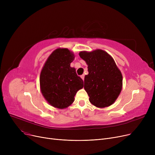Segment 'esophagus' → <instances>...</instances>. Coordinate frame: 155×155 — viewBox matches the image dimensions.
<instances>
[{
    "label": "esophagus",
    "mask_w": 155,
    "mask_h": 155,
    "mask_svg": "<svg viewBox=\"0 0 155 155\" xmlns=\"http://www.w3.org/2000/svg\"><path fill=\"white\" fill-rule=\"evenodd\" d=\"M80 77H81V78H82L83 80H84V78H85V75H81V76H80Z\"/></svg>",
    "instance_id": "obj_1"
}]
</instances>
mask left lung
Instances as JSON below:
<instances>
[{
  "mask_svg": "<svg viewBox=\"0 0 155 155\" xmlns=\"http://www.w3.org/2000/svg\"><path fill=\"white\" fill-rule=\"evenodd\" d=\"M79 56L88 65L84 88L89 101L97 107L110 106L116 101L123 87V76L114 60L102 50L80 51Z\"/></svg>",
  "mask_w": 155,
  "mask_h": 155,
  "instance_id": "left-lung-1",
  "label": "left lung"
}]
</instances>
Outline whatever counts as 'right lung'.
<instances>
[{
    "instance_id": "right-lung-1",
    "label": "right lung",
    "mask_w": 155,
    "mask_h": 155,
    "mask_svg": "<svg viewBox=\"0 0 155 155\" xmlns=\"http://www.w3.org/2000/svg\"><path fill=\"white\" fill-rule=\"evenodd\" d=\"M74 58L68 49L58 48L48 57L41 71V91L54 107L63 109L70 106L77 92L84 87L83 80L70 67Z\"/></svg>"
}]
</instances>
